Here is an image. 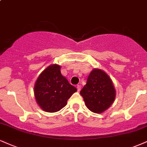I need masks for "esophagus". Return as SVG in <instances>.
<instances>
[{
  "mask_svg": "<svg viewBox=\"0 0 147 147\" xmlns=\"http://www.w3.org/2000/svg\"><path fill=\"white\" fill-rule=\"evenodd\" d=\"M77 90H78V92H80V90H81V86H79V85H77Z\"/></svg>",
  "mask_w": 147,
  "mask_h": 147,
  "instance_id": "esophagus-1",
  "label": "esophagus"
}]
</instances>
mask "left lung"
<instances>
[{"mask_svg":"<svg viewBox=\"0 0 147 147\" xmlns=\"http://www.w3.org/2000/svg\"><path fill=\"white\" fill-rule=\"evenodd\" d=\"M85 104L91 112L101 114L112 105L116 98V90L109 75L103 70L94 68L87 84L80 92Z\"/></svg>","mask_w":147,"mask_h":147,"instance_id":"1","label":"left lung"}]
</instances>
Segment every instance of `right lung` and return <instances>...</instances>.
Segmentation results:
<instances>
[{
    "instance_id": "add662e5",
    "label": "right lung",
    "mask_w": 147,
    "mask_h": 147,
    "mask_svg": "<svg viewBox=\"0 0 147 147\" xmlns=\"http://www.w3.org/2000/svg\"><path fill=\"white\" fill-rule=\"evenodd\" d=\"M61 66L51 64L39 75L34 86L37 103L43 111L56 112L66 105L67 100L77 91L61 74Z\"/></svg>"
}]
</instances>
